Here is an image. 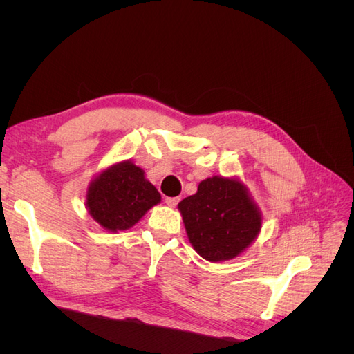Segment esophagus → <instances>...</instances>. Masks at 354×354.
Masks as SVG:
<instances>
[{
  "label": "esophagus",
  "mask_w": 354,
  "mask_h": 354,
  "mask_svg": "<svg viewBox=\"0 0 354 354\" xmlns=\"http://www.w3.org/2000/svg\"><path fill=\"white\" fill-rule=\"evenodd\" d=\"M178 201H180V198H167V199H165L168 207H176L177 203H178Z\"/></svg>",
  "instance_id": "1"
}]
</instances>
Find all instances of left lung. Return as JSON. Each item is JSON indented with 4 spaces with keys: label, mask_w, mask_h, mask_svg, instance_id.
Segmentation results:
<instances>
[{
    "label": "left lung",
    "mask_w": 354,
    "mask_h": 354,
    "mask_svg": "<svg viewBox=\"0 0 354 354\" xmlns=\"http://www.w3.org/2000/svg\"><path fill=\"white\" fill-rule=\"evenodd\" d=\"M189 242L211 263L236 259L261 230V211L239 178L202 180L195 195L178 203Z\"/></svg>",
    "instance_id": "8db88e82"
}]
</instances>
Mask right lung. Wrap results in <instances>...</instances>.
I'll return each instance as SVG.
<instances>
[{"label": "right lung", "instance_id": "right-lung-1", "mask_svg": "<svg viewBox=\"0 0 354 354\" xmlns=\"http://www.w3.org/2000/svg\"><path fill=\"white\" fill-rule=\"evenodd\" d=\"M93 220L108 232L127 230L160 202L156 187L131 160L116 162L91 180L85 195Z\"/></svg>", "mask_w": 354, "mask_h": 354}]
</instances>
